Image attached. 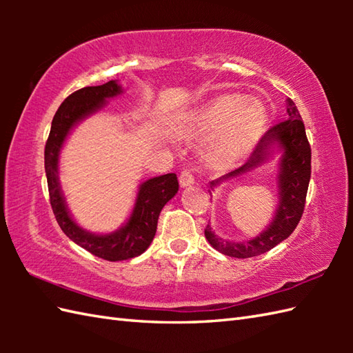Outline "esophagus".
<instances>
[{
	"label": "esophagus",
	"instance_id": "1",
	"mask_svg": "<svg viewBox=\"0 0 353 353\" xmlns=\"http://www.w3.org/2000/svg\"><path fill=\"white\" fill-rule=\"evenodd\" d=\"M179 182H181V186L186 188V186H191L194 185V176L190 170H183L181 172V176H179Z\"/></svg>",
	"mask_w": 353,
	"mask_h": 353
}]
</instances>
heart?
Masks as SVG:
<instances>
[{
    "label": "heart",
    "instance_id": "1",
    "mask_svg": "<svg viewBox=\"0 0 353 353\" xmlns=\"http://www.w3.org/2000/svg\"><path fill=\"white\" fill-rule=\"evenodd\" d=\"M265 123L264 104L247 100L241 94H226L200 108L181 127V133L194 137L215 132L208 144L206 156L216 165H228L250 152Z\"/></svg>",
    "mask_w": 353,
    "mask_h": 353
}]
</instances>
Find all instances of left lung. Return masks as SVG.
Listing matches in <instances>:
<instances>
[{"label": "left lung", "instance_id": "1", "mask_svg": "<svg viewBox=\"0 0 353 353\" xmlns=\"http://www.w3.org/2000/svg\"><path fill=\"white\" fill-rule=\"evenodd\" d=\"M277 147L282 152L279 174H277V186H279V205L273 216V221L268 224L267 230L258 236L247 241H226L216 236L212 228L206 226L205 236L215 250L232 258H253L258 254L272 250L274 245L287 239L302 219L306 192L311 179V147L306 138L305 124L299 114L294 101L287 99V115L285 121L274 124L264 133V137L254 147L252 156L243 167L229 174L220 177L219 181L211 182V188L229 179L245 174L259 165L268 161L273 148ZM211 192V191H209Z\"/></svg>", "mask_w": 353, "mask_h": 353}]
</instances>
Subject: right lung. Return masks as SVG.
I'll return each mask as SVG.
<instances>
[{"label": "right lung", "instance_id": "add662e5", "mask_svg": "<svg viewBox=\"0 0 353 353\" xmlns=\"http://www.w3.org/2000/svg\"><path fill=\"white\" fill-rule=\"evenodd\" d=\"M121 92L123 89L118 81L110 80L100 86L81 88L66 97L52 118L50 137L45 144V172H47L50 203L59 226L66 236L83 247L85 250L112 262L139 256L148 249L156 235L157 219L162 208L179 191V182L174 172L142 182L129 221L112 234H92L81 229L72 220L65 203L61 183H59V154L74 125L100 110L108 99Z\"/></svg>", "mask_w": 353, "mask_h": 353}]
</instances>
